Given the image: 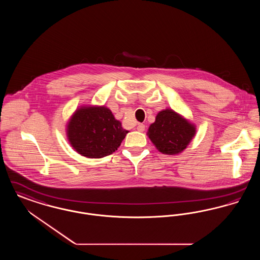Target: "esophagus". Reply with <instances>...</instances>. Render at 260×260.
Instances as JSON below:
<instances>
[{
  "label": "esophagus",
  "mask_w": 260,
  "mask_h": 260,
  "mask_svg": "<svg viewBox=\"0 0 260 260\" xmlns=\"http://www.w3.org/2000/svg\"><path fill=\"white\" fill-rule=\"evenodd\" d=\"M136 128H137V131H138V132L142 133V132H144V131H145V124H138Z\"/></svg>",
  "instance_id": "34e87169"
}]
</instances>
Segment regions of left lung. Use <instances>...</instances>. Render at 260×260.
I'll use <instances>...</instances> for the list:
<instances>
[{
  "label": "left lung",
  "mask_w": 260,
  "mask_h": 260,
  "mask_svg": "<svg viewBox=\"0 0 260 260\" xmlns=\"http://www.w3.org/2000/svg\"><path fill=\"white\" fill-rule=\"evenodd\" d=\"M196 134L195 125L172 109L159 112L149 126V138L162 154L181 153Z\"/></svg>",
  "instance_id": "8db88e82"
}]
</instances>
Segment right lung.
<instances>
[{"mask_svg": "<svg viewBox=\"0 0 260 260\" xmlns=\"http://www.w3.org/2000/svg\"><path fill=\"white\" fill-rule=\"evenodd\" d=\"M128 132L105 106H83L67 125L71 146L87 158H103L121 145Z\"/></svg>", "mask_w": 260, "mask_h": 260, "instance_id": "obj_1", "label": "right lung"}]
</instances>
